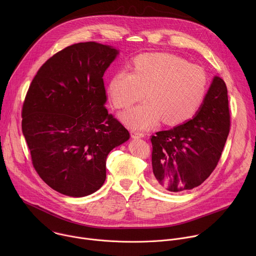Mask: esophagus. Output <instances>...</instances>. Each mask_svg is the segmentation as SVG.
Returning a JSON list of instances; mask_svg holds the SVG:
<instances>
[{
    "mask_svg": "<svg viewBox=\"0 0 256 256\" xmlns=\"http://www.w3.org/2000/svg\"><path fill=\"white\" fill-rule=\"evenodd\" d=\"M130 136H132V138H144V134L142 132H138V130H130Z\"/></svg>",
    "mask_w": 256,
    "mask_h": 256,
    "instance_id": "obj_1",
    "label": "esophagus"
}]
</instances>
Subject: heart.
Wrapping results in <instances>:
<instances>
[{"instance_id": "b5f03b06", "label": "heart", "mask_w": 256, "mask_h": 256, "mask_svg": "<svg viewBox=\"0 0 256 256\" xmlns=\"http://www.w3.org/2000/svg\"><path fill=\"white\" fill-rule=\"evenodd\" d=\"M148 92H146L145 91ZM206 92V76L198 64L170 54H144L134 60V72L120 70L109 84L116 108H128L146 96L148 100L122 116L132 128H147L160 118L178 124L190 118Z\"/></svg>"}]
</instances>
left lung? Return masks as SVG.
I'll list each match as a JSON object with an SVG mask.
<instances>
[{"label": "left lung", "instance_id": "1", "mask_svg": "<svg viewBox=\"0 0 256 256\" xmlns=\"http://www.w3.org/2000/svg\"><path fill=\"white\" fill-rule=\"evenodd\" d=\"M228 103L227 86L216 76L192 120L151 136L153 182L159 190L188 192L212 174L230 130Z\"/></svg>", "mask_w": 256, "mask_h": 256}]
</instances>
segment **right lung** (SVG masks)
Listing matches in <instances>:
<instances>
[{"label": "right lung", "mask_w": 256, "mask_h": 256, "mask_svg": "<svg viewBox=\"0 0 256 256\" xmlns=\"http://www.w3.org/2000/svg\"><path fill=\"white\" fill-rule=\"evenodd\" d=\"M118 52L94 42L66 46L38 70L22 107L34 169L52 190L81 198L106 178V158L130 138L105 108L103 75Z\"/></svg>", "instance_id": "obj_1"}]
</instances>
